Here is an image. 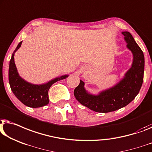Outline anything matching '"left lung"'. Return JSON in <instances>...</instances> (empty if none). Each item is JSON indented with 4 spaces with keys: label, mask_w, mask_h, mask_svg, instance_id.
Returning <instances> with one entry per match:
<instances>
[{
    "label": "left lung",
    "mask_w": 152,
    "mask_h": 152,
    "mask_svg": "<svg viewBox=\"0 0 152 152\" xmlns=\"http://www.w3.org/2000/svg\"><path fill=\"white\" fill-rule=\"evenodd\" d=\"M126 47L133 55L132 66L125 72L124 78L108 89L92 94L84 87V82L80 83L74 91L76 99L84 106L94 112L110 113L122 108L134 99L139 92L143 81L145 58L140 49L128 31H123Z\"/></svg>",
    "instance_id": "8db88e82"
}]
</instances>
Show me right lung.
<instances>
[{"mask_svg": "<svg viewBox=\"0 0 152 152\" xmlns=\"http://www.w3.org/2000/svg\"><path fill=\"white\" fill-rule=\"evenodd\" d=\"M22 42L23 41L18 45L10 61L9 82L11 89L18 99L27 106L34 108L45 106L49 102L48 92L50 87L58 81L67 78L69 75L58 77L43 84H34L27 82L19 75L14 62V54L21 47Z\"/></svg>", "mask_w": 152, "mask_h": 152, "instance_id": "obj_1", "label": "right lung"}]
</instances>
